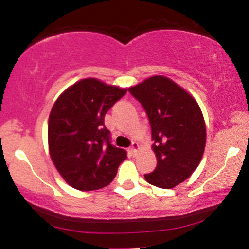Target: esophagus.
<instances>
[{
  "instance_id": "1",
  "label": "esophagus",
  "mask_w": 249,
  "mask_h": 249,
  "mask_svg": "<svg viewBox=\"0 0 249 249\" xmlns=\"http://www.w3.org/2000/svg\"><path fill=\"white\" fill-rule=\"evenodd\" d=\"M138 148H139V144H138V142H133L132 145H131V151H132L133 153H136L137 151H138Z\"/></svg>"
}]
</instances>
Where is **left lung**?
<instances>
[{
  "instance_id": "obj_1",
  "label": "left lung",
  "mask_w": 249,
  "mask_h": 249,
  "mask_svg": "<svg viewBox=\"0 0 249 249\" xmlns=\"http://www.w3.org/2000/svg\"><path fill=\"white\" fill-rule=\"evenodd\" d=\"M146 111L157 167L145 174L148 184L173 188L198 167L206 145V125L198 103L164 76H153L128 89Z\"/></svg>"
}]
</instances>
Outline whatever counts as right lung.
<instances>
[{
	"mask_svg": "<svg viewBox=\"0 0 249 249\" xmlns=\"http://www.w3.org/2000/svg\"><path fill=\"white\" fill-rule=\"evenodd\" d=\"M127 89L85 78L68 88L53 104L48 123L49 153L71 187L92 191L107 186L127 158L111 145L105 113Z\"/></svg>",
	"mask_w": 249,
	"mask_h": 249,
	"instance_id": "right-lung-1",
	"label": "right lung"
}]
</instances>
